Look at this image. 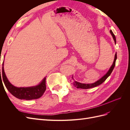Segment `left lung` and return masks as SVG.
Masks as SVG:
<instances>
[{"instance_id": "8db88e82", "label": "left lung", "mask_w": 130, "mask_h": 130, "mask_svg": "<svg viewBox=\"0 0 130 130\" xmlns=\"http://www.w3.org/2000/svg\"><path fill=\"white\" fill-rule=\"evenodd\" d=\"M110 33H111V35L112 36V37L113 38L114 41H115V44H116V38L115 37V35H114V34L113 33L112 31L111 30H110ZM117 58V53H116L115 54V59H114V61L113 62V64L111 66V67L109 68L107 73H106L105 75H104L103 77L100 78L99 80H98L96 82H94V83H92V84H82V83H80V82H78L76 81H74V82H73V85L77 88H81V89H89V88H91L96 87V86L101 85L102 83H103V82L106 80V78H107L112 73L113 70L114 68H115V65H116V61ZM72 79L74 80L73 76H72Z\"/></svg>"}]
</instances>
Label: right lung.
Returning a JSON list of instances; mask_svg holds the SVG:
<instances>
[{
    "label": "right lung",
    "mask_w": 130,
    "mask_h": 130,
    "mask_svg": "<svg viewBox=\"0 0 130 130\" xmlns=\"http://www.w3.org/2000/svg\"><path fill=\"white\" fill-rule=\"evenodd\" d=\"M2 77L7 89L12 95L21 100H30L38 99L43 95V93L46 90V77L43 78L40 83L36 86L27 87H15L10 83L6 76L4 69V62L3 63L2 74H1L0 69V80H2Z\"/></svg>",
    "instance_id": "right-lung-1"
}]
</instances>
